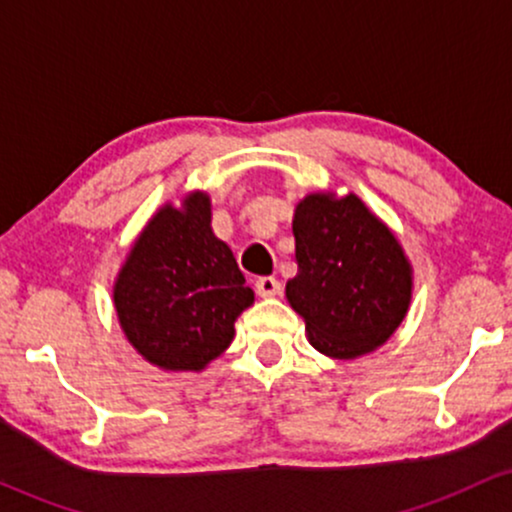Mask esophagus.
I'll return each instance as SVG.
<instances>
[{
    "mask_svg": "<svg viewBox=\"0 0 512 512\" xmlns=\"http://www.w3.org/2000/svg\"><path fill=\"white\" fill-rule=\"evenodd\" d=\"M255 291L257 296L262 298H274L281 293V284L274 279V276H260V279L255 281Z\"/></svg>",
    "mask_w": 512,
    "mask_h": 512,
    "instance_id": "1",
    "label": "esophagus"
}]
</instances>
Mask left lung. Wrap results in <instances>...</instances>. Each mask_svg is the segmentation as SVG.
Returning a JSON list of instances; mask_svg holds the SVG:
<instances>
[{"label":"left lung","mask_w":512,"mask_h":512,"mask_svg":"<svg viewBox=\"0 0 512 512\" xmlns=\"http://www.w3.org/2000/svg\"><path fill=\"white\" fill-rule=\"evenodd\" d=\"M298 274L286 301L320 354L354 361L383 346L409 313L414 269L395 233L349 192H310L293 211Z\"/></svg>","instance_id":"left-lung-1"}]
</instances>
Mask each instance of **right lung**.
<instances>
[{
	"instance_id": "obj_1",
	"label": "right lung",
	"mask_w": 512,
	"mask_h": 512,
	"mask_svg": "<svg viewBox=\"0 0 512 512\" xmlns=\"http://www.w3.org/2000/svg\"><path fill=\"white\" fill-rule=\"evenodd\" d=\"M113 301L127 342L151 366L199 373L228 349L255 293L214 236L207 192L156 209L115 276Z\"/></svg>"
}]
</instances>
